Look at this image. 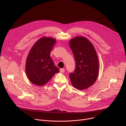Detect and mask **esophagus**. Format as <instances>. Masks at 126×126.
Segmentation results:
<instances>
[{
  "label": "esophagus",
  "instance_id": "34e87169",
  "mask_svg": "<svg viewBox=\"0 0 126 126\" xmlns=\"http://www.w3.org/2000/svg\"><path fill=\"white\" fill-rule=\"evenodd\" d=\"M64 71H65V69H60V72L61 73H62L64 72Z\"/></svg>",
  "mask_w": 126,
  "mask_h": 126
}]
</instances>
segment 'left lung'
<instances>
[{"label": "left lung", "instance_id": "obj_1", "mask_svg": "<svg viewBox=\"0 0 126 126\" xmlns=\"http://www.w3.org/2000/svg\"><path fill=\"white\" fill-rule=\"evenodd\" d=\"M76 62L73 73H70L72 85L77 89H86L96 81L99 73V60L96 50L86 38L76 37L69 42Z\"/></svg>", "mask_w": 126, "mask_h": 126}]
</instances>
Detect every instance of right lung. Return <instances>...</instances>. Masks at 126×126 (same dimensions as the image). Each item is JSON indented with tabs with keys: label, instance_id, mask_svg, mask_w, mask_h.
Instances as JSON below:
<instances>
[{
	"label": "right lung",
	"instance_id": "right-lung-1",
	"mask_svg": "<svg viewBox=\"0 0 126 126\" xmlns=\"http://www.w3.org/2000/svg\"><path fill=\"white\" fill-rule=\"evenodd\" d=\"M56 40L52 37H43L34 44L28 54L25 71L30 81L38 86L49 82L59 69L50 56V52Z\"/></svg>",
	"mask_w": 126,
	"mask_h": 126
}]
</instances>
